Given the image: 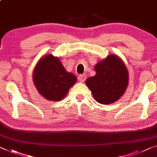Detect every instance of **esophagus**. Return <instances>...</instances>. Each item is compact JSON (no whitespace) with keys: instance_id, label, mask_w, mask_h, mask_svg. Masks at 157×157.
<instances>
[{"instance_id":"obj_1","label":"esophagus","mask_w":157,"mask_h":157,"mask_svg":"<svg viewBox=\"0 0 157 157\" xmlns=\"http://www.w3.org/2000/svg\"><path fill=\"white\" fill-rule=\"evenodd\" d=\"M78 79L79 81L81 82V83L82 82H84L86 79V74H81V75H79L78 77Z\"/></svg>"}]
</instances>
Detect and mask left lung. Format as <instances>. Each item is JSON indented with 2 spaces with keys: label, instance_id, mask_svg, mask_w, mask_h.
<instances>
[{
  "label": "left lung",
  "instance_id": "obj_1",
  "mask_svg": "<svg viewBox=\"0 0 157 157\" xmlns=\"http://www.w3.org/2000/svg\"><path fill=\"white\" fill-rule=\"evenodd\" d=\"M96 74L86 84L95 100L102 105L115 102L124 95L128 85V71L117 55H110L95 66Z\"/></svg>",
  "mask_w": 157,
  "mask_h": 157
}]
</instances>
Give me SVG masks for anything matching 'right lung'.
<instances>
[{"instance_id":"obj_1","label":"right lung","mask_w":157,"mask_h":157,"mask_svg":"<svg viewBox=\"0 0 157 157\" xmlns=\"http://www.w3.org/2000/svg\"><path fill=\"white\" fill-rule=\"evenodd\" d=\"M33 81L43 98L59 101L64 98L77 78L66 71L58 57L50 54L39 59L33 72Z\"/></svg>"}]
</instances>
